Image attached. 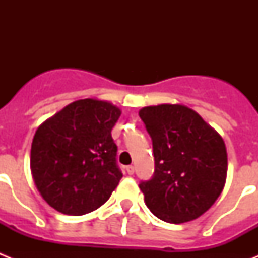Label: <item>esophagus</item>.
Segmentation results:
<instances>
[{"mask_svg":"<svg viewBox=\"0 0 258 258\" xmlns=\"http://www.w3.org/2000/svg\"><path fill=\"white\" fill-rule=\"evenodd\" d=\"M126 173H127V174H133V173H134V166L133 165H127L126 166Z\"/></svg>","mask_w":258,"mask_h":258,"instance_id":"1","label":"esophagus"}]
</instances>
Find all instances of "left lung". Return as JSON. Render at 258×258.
I'll return each instance as SVG.
<instances>
[{"instance_id": "left-lung-1", "label": "left lung", "mask_w": 258, "mask_h": 258, "mask_svg": "<svg viewBox=\"0 0 258 258\" xmlns=\"http://www.w3.org/2000/svg\"><path fill=\"white\" fill-rule=\"evenodd\" d=\"M140 117L151 136L155 156L154 177L140 184L146 206L169 223L200 217L226 183L223 138L183 104L143 107Z\"/></svg>"}]
</instances>
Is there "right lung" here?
<instances>
[{
    "label": "right lung",
    "mask_w": 258,
    "mask_h": 258,
    "mask_svg": "<svg viewBox=\"0 0 258 258\" xmlns=\"http://www.w3.org/2000/svg\"><path fill=\"white\" fill-rule=\"evenodd\" d=\"M121 109L97 98L79 99L45 120L31 147V173L51 208L70 216L95 211L122 174L111 136Z\"/></svg>",
    "instance_id": "1"
}]
</instances>
